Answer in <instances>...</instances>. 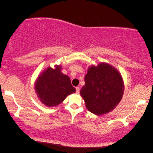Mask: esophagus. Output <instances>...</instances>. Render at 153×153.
<instances>
[{
  "mask_svg": "<svg viewBox=\"0 0 153 153\" xmlns=\"http://www.w3.org/2000/svg\"><path fill=\"white\" fill-rule=\"evenodd\" d=\"M79 91H80V88H79V87H76V93H79Z\"/></svg>",
  "mask_w": 153,
  "mask_h": 153,
  "instance_id": "1",
  "label": "esophagus"
}]
</instances>
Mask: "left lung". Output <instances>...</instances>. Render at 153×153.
Returning a JSON list of instances; mask_svg holds the SVG:
<instances>
[{
    "instance_id": "left-lung-1",
    "label": "left lung",
    "mask_w": 153,
    "mask_h": 153,
    "mask_svg": "<svg viewBox=\"0 0 153 153\" xmlns=\"http://www.w3.org/2000/svg\"><path fill=\"white\" fill-rule=\"evenodd\" d=\"M124 82L120 73L105 62L91 65L85 76V85L80 94L85 106L94 114L109 113L116 107L124 93Z\"/></svg>"
}]
</instances>
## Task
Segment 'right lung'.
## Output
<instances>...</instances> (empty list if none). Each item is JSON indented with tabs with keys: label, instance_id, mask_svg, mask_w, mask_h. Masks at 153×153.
<instances>
[{
	"label": "right lung",
	"instance_id": "1",
	"mask_svg": "<svg viewBox=\"0 0 153 153\" xmlns=\"http://www.w3.org/2000/svg\"><path fill=\"white\" fill-rule=\"evenodd\" d=\"M62 66L56 65L46 69L37 76L35 91L42 104L53 107L62 103L67 96L76 92L70 77L61 72Z\"/></svg>",
	"mask_w": 153,
	"mask_h": 153
}]
</instances>
